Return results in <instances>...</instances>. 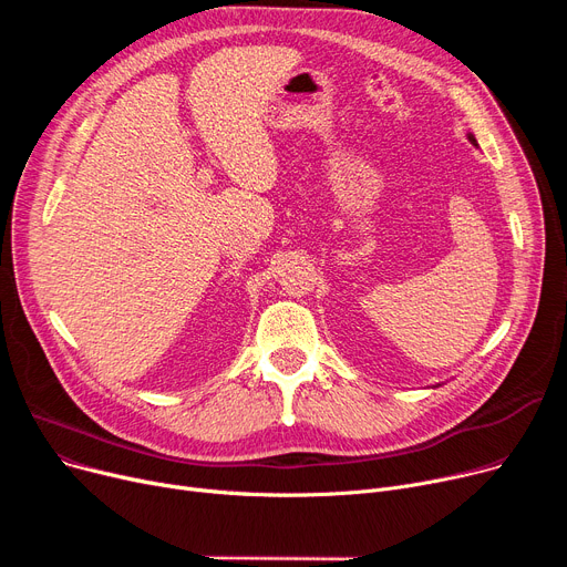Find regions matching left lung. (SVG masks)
Segmentation results:
<instances>
[{
  "label": "left lung",
  "mask_w": 567,
  "mask_h": 567,
  "mask_svg": "<svg viewBox=\"0 0 567 567\" xmlns=\"http://www.w3.org/2000/svg\"><path fill=\"white\" fill-rule=\"evenodd\" d=\"M468 142H471L473 146H478V140H475V135H473V133H468Z\"/></svg>",
  "instance_id": "8db88e82"
}]
</instances>
